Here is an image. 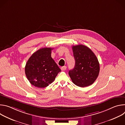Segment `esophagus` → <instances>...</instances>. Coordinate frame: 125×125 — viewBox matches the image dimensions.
I'll use <instances>...</instances> for the list:
<instances>
[{"mask_svg": "<svg viewBox=\"0 0 125 125\" xmlns=\"http://www.w3.org/2000/svg\"><path fill=\"white\" fill-rule=\"evenodd\" d=\"M66 68H67L66 66H63V67H62L61 68V70L62 71H65V70H66Z\"/></svg>", "mask_w": 125, "mask_h": 125, "instance_id": "obj_1", "label": "esophagus"}]
</instances>
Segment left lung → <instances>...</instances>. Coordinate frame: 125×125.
<instances>
[{
    "instance_id": "1",
    "label": "left lung",
    "mask_w": 125,
    "mask_h": 125,
    "mask_svg": "<svg viewBox=\"0 0 125 125\" xmlns=\"http://www.w3.org/2000/svg\"><path fill=\"white\" fill-rule=\"evenodd\" d=\"M75 65L69 75L76 85L84 87L92 84L98 76L100 66L98 59L88 47L79 44L72 46Z\"/></svg>"
}]
</instances>
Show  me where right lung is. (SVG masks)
I'll return each instance as SVG.
<instances>
[{
	"mask_svg": "<svg viewBox=\"0 0 125 125\" xmlns=\"http://www.w3.org/2000/svg\"><path fill=\"white\" fill-rule=\"evenodd\" d=\"M53 48H42L32 54L25 66V74L30 83L44 88L55 79L61 70L51 56Z\"/></svg>",
	"mask_w": 125,
	"mask_h": 125,
	"instance_id": "obj_1",
	"label": "right lung"
}]
</instances>
